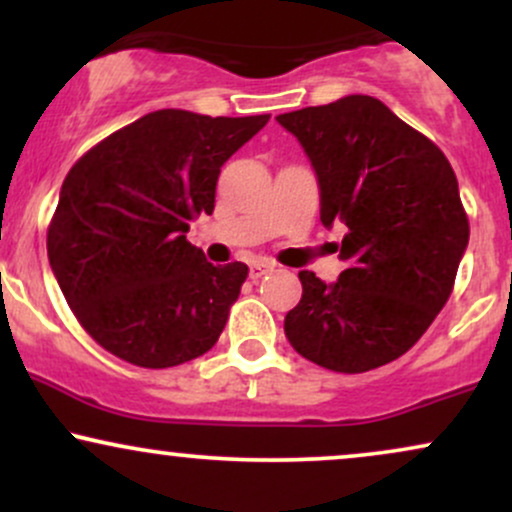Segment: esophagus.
Wrapping results in <instances>:
<instances>
[{
  "label": "esophagus",
  "mask_w": 512,
  "mask_h": 512,
  "mask_svg": "<svg viewBox=\"0 0 512 512\" xmlns=\"http://www.w3.org/2000/svg\"><path fill=\"white\" fill-rule=\"evenodd\" d=\"M274 272V264L272 262H252L250 264V279H262L264 274Z\"/></svg>",
  "instance_id": "1"
}]
</instances>
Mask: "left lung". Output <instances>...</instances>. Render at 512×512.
Masks as SVG:
<instances>
[{
    "instance_id": "left-lung-1",
    "label": "left lung",
    "mask_w": 512,
    "mask_h": 512,
    "mask_svg": "<svg viewBox=\"0 0 512 512\" xmlns=\"http://www.w3.org/2000/svg\"><path fill=\"white\" fill-rule=\"evenodd\" d=\"M320 182V219L344 223L337 284L298 272L284 320L293 349L334 373H366L421 339L448 303L469 243L455 170L431 139L370 96L276 117Z\"/></svg>"
}]
</instances>
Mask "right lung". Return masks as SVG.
Instances as JSON below:
<instances>
[{
	"label": "right lung",
	"instance_id": "obj_1",
	"mask_svg": "<svg viewBox=\"0 0 512 512\" xmlns=\"http://www.w3.org/2000/svg\"><path fill=\"white\" fill-rule=\"evenodd\" d=\"M269 115L209 117L156 110L74 163L48 226V257L79 325L142 368L207 354L248 279L187 243L211 214L221 166Z\"/></svg>",
	"mask_w": 512,
	"mask_h": 512
}]
</instances>
